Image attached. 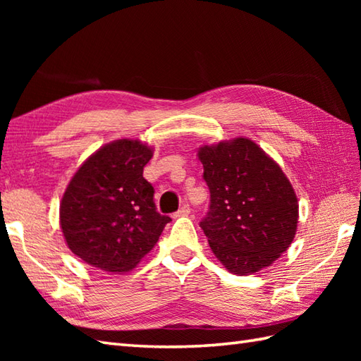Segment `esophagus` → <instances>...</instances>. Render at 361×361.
<instances>
[{"label":"esophagus","instance_id":"esophagus-1","mask_svg":"<svg viewBox=\"0 0 361 361\" xmlns=\"http://www.w3.org/2000/svg\"><path fill=\"white\" fill-rule=\"evenodd\" d=\"M189 214H190L189 204H183L181 208L175 212V217H185V216H189Z\"/></svg>","mask_w":361,"mask_h":361}]
</instances>
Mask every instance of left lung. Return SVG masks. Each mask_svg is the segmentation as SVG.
<instances>
[{"instance_id":"8db88e82","label":"left lung","mask_w":361,"mask_h":361,"mask_svg":"<svg viewBox=\"0 0 361 361\" xmlns=\"http://www.w3.org/2000/svg\"><path fill=\"white\" fill-rule=\"evenodd\" d=\"M209 211L200 226L234 274L270 267L295 239L298 198L281 167L247 137L198 150Z\"/></svg>"}]
</instances>
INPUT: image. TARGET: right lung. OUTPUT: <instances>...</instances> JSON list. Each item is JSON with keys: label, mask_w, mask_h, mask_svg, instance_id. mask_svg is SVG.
I'll return each mask as SVG.
<instances>
[{"label": "right lung", "mask_w": 361, "mask_h": 361, "mask_svg": "<svg viewBox=\"0 0 361 361\" xmlns=\"http://www.w3.org/2000/svg\"><path fill=\"white\" fill-rule=\"evenodd\" d=\"M152 149L118 140L93 153L68 185L60 225L68 247L83 262L111 273L132 270L155 247L171 217L153 202L142 176Z\"/></svg>", "instance_id": "add662e5"}]
</instances>
